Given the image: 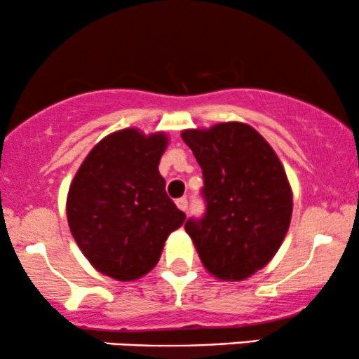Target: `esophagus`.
I'll return each instance as SVG.
<instances>
[{
  "label": "esophagus",
  "mask_w": 359,
  "mask_h": 359,
  "mask_svg": "<svg viewBox=\"0 0 359 359\" xmlns=\"http://www.w3.org/2000/svg\"><path fill=\"white\" fill-rule=\"evenodd\" d=\"M175 204H177V208L180 209V211H187V205H189V203H187V199H185V197H180V199H177L175 201Z\"/></svg>",
  "instance_id": "esophagus-1"
}]
</instances>
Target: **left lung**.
Listing matches in <instances>:
<instances>
[{
	"mask_svg": "<svg viewBox=\"0 0 359 359\" xmlns=\"http://www.w3.org/2000/svg\"><path fill=\"white\" fill-rule=\"evenodd\" d=\"M203 168L205 214L185 231L209 273L240 282L275 257L292 217V189L273 148L246 123L184 130Z\"/></svg>",
	"mask_w": 359,
	"mask_h": 359,
	"instance_id": "obj_1",
	"label": "left lung"
}]
</instances>
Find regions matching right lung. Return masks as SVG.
Here are the masks:
<instances>
[{
  "mask_svg": "<svg viewBox=\"0 0 359 359\" xmlns=\"http://www.w3.org/2000/svg\"><path fill=\"white\" fill-rule=\"evenodd\" d=\"M167 145L162 131H114L89 151L69 187L74 240L106 277L131 282L147 275L168 234L184 224L185 214L167 196L158 172Z\"/></svg>",
  "mask_w": 359,
  "mask_h": 359,
  "instance_id": "1",
  "label": "right lung"
}]
</instances>
